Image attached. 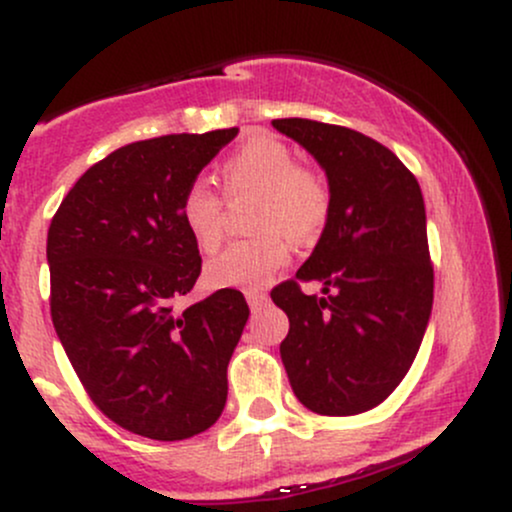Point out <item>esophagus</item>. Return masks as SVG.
I'll use <instances>...</instances> for the list:
<instances>
[{"label":"esophagus","instance_id":"34e87169","mask_svg":"<svg viewBox=\"0 0 512 512\" xmlns=\"http://www.w3.org/2000/svg\"><path fill=\"white\" fill-rule=\"evenodd\" d=\"M245 298H248V305L252 310H260L262 305H267V293L264 291H245Z\"/></svg>","mask_w":512,"mask_h":512}]
</instances>
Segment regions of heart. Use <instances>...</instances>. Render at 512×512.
<instances>
[{
    "mask_svg": "<svg viewBox=\"0 0 512 512\" xmlns=\"http://www.w3.org/2000/svg\"><path fill=\"white\" fill-rule=\"evenodd\" d=\"M223 192L231 202L257 197L255 226L262 236L236 240L207 262L204 276L214 289L255 291L291 255V239L317 236L330 219V187L315 170L296 166L286 144L252 137L221 166ZM180 221L199 250L223 240V202L204 182H192L180 199Z\"/></svg>",
    "mask_w": 512,
    "mask_h": 512,
    "instance_id": "b5f03b06",
    "label": "heart"
}]
</instances>
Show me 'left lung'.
<instances>
[{"label": "left lung", "instance_id": "1", "mask_svg": "<svg viewBox=\"0 0 512 512\" xmlns=\"http://www.w3.org/2000/svg\"><path fill=\"white\" fill-rule=\"evenodd\" d=\"M274 129L325 170L330 219L296 272L326 296L305 297L295 279L272 291L289 315L281 342L293 395L325 416L378 407L419 354L433 305V267L421 187L399 158L356 129L286 117Z\"/></svg>", "mask_w": 512, "mask_h": 512}]
</instances>
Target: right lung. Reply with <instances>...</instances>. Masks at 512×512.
I'll list each match as a JSON object with an SVG mask.
<instances>
[{"instance_id": "add662e5", "label": "right lung", "mask_w": 512, "mask_h": 512, "mask_svg": "<svg viewBox=\"0 0 512 512\" xmlns=\"http://www.w3.org/2000/svg\"><path fill=\"white\" fill-rule=\"evenodd\" d=\"M238 127L113 151L76 180L48 231L50 313L88 397L117 426L185 440L226 407L250 308L221 289L182 313L202 272L180 199Z\"/></svg>"}]
</instances>
